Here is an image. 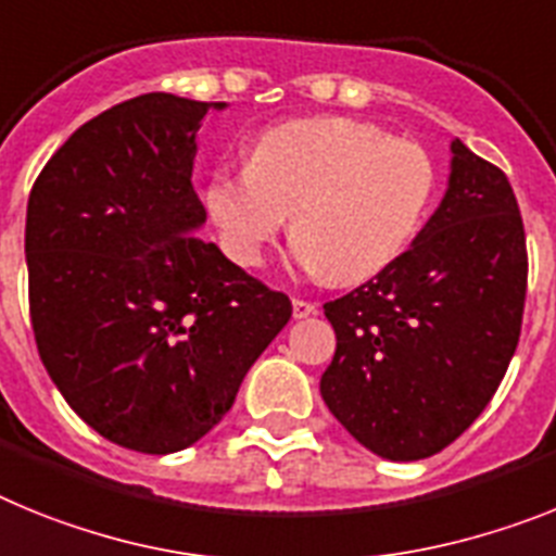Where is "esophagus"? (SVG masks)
Masks as SVG:
<instances>
[{"instance_id":"obj_1","label":"esophagus","mask_w":556,"mask_h":556,"mask_svg":"<svg viewBox=\"0 0 556 556\" xmlns=\"http://www.w3.org/2000/svg\"><path fill=\"white\" fill-rule=\"evenodd\" d=\"M318 313L316 302H307V299H293V318H311Z\"/></svg>"}]
</instances>
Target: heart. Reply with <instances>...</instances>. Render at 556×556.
Segmentation results:
<instances>
[{
	"label": "heart",
	"mask_w": 556,
	"mask_h": 556,
	"mask_svg": "<svg viewBox=\"0 0 556 556\" xmlns=\"http://www.w3.org/2000/svg\"><path fill=\"white\" fill-rule=\"evenodd\" d=\"M437 187V162L419 142L361 119L313 117L260 131L249 167L206 178L204 206L231 263L263 265L291 215L293 260L332 285H361L412 249Z\"/></svg>",
	"instance_id": "obj_1"
}]
</instances>
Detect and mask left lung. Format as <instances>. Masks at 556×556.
I'll return each mask as SVG.
<instances>
[{"mask_svg":"<svg viewBox=\"0 0 556 556\" xmlns=\"http://www.w3.org/2000/svg\"><path fill=\"white\" fill-rule=\"evenodd\" d=\"M447 192L403 257L327 302L336 355L321 397L392 462L447 447L484 412L520 338L526 231L509 178L462 139Z\"/></svg>","mask_w":556,"mask_h":556,"instance_id":"8db88e82","label":"left lung"}]
</instances>
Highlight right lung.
<instances>
[{"instance_id": "add662e5", "label": "right lung", "mask_w": 556, "mask_h": 556, "mask_svg": "<svg viewBox=\"0 0 556 556\" xmlns=\"http://www.w3.org/2000/svg\"><path fill=\"white\" fill-rule=\"evenodd\" d=\"M224 105L125 100L52 153L27 201L38 355L72 412L128 451L164 456L210 433L293 313L195 235V137Z\"/></svg>"}]
</instances>
